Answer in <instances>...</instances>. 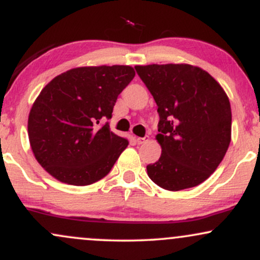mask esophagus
<instances>
[{
    "instance_id": "34e87169",
    "label": "esophagus",
    "mask_w": 260,
    "mask_h": 260,
    "mask_svg": "<svg viewBox=\"0 0 260 260\" xmlns=\"http://www.w3.org/2000/svg\"><path fill=\"white\" fill-rule=\"evenodd\" d=\"M136 140H137V143H138V144H144L145 142H148V140H149V137H144V138H140V137H138V138H137Z\"/></svg>"
}]
</instances>
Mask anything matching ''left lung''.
Segmentation results:
<instances>
[{
	"label": "left lung",
	"mask_w": 260,
	"mask_h": 260,
	"mask_svg": "<svg viewBox=\"0 0 260 260\" xmlns=\"http://www.w3.org/2000/svg\"><path fill=\"white\" fill-rule=\"evenodd\" d=\"M157 105L155 139L161 156L147 166L150 180L182 190L208 180L231 142V106L222 86L201 67L187 63L136 66Z\"/></svg>",
	"instance_id": "obj_1"
}]
</instances>
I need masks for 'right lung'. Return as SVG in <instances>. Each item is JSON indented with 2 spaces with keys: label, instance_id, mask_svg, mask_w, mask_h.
Segmentation results:
<instances>
[{
  "label": "right lung",
  "instance_id": "obj_1",
  "mask_svg": "<svg viewBox=\"0 0 260 260\" xmlns=\"http://www.w3.org/2000/svg\"><path fill=\"white\" fill-rule=\"evenodd\" d=\"M136 72L131 66L77 67L44 86L28 117L35 159L63 183L88 186L109 174L128 140L110 129L117 96Z\"/></svg>",
  "mask_w": 260,
  "mask_h": 260
}]
</instances>
